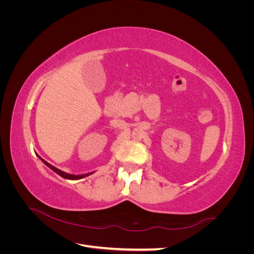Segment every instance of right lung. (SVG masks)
Here are the masks:
<instances>
[{"label":"right lung","mask_w":254,"mask_h":254,"mask_svg":"<svg viewBox=\"0 0 254 254\" xmlns=\"http://www.w3.org/2000/svg\"><path fill=\"white\" fill-rule=\"evenodd\" d=\"M41 159V158H40ZM41 161L42 162L47 165L48 167H50L52 171H54L55 172L56 174H58L59 176H61L63 177V178H64V179H67V180H78V179H82V178H86V177H88V176H90V175H92L93 173H89V174H83V175H72V174H67V173H65V172H63V171H60V170H58L57 167H55V166H53L52 164H50V163H48L47 161H44L43 159H41Z\"/></svg>","instance_id":"1"}]
</instances>
